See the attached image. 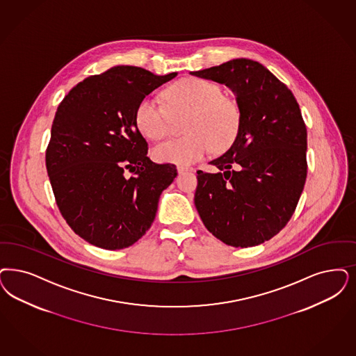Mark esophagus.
<instances>
[{
    "label": "esophagus",
    "mask_w": 356,
    "mask_h": 356,
    "mask_svg": "<svg viewBox=\"0 0 356 356\" xmlns=\"http://www.w3.org/2000/svg\"><path fill=\"white\" fill-rule=\"evenodd\" d=\"M192 171L191 168H188V167H183V165H177V172H179V175H181V173H184V172Z\"/></svg>",
    "instance_id": "1"
}]
</instances>
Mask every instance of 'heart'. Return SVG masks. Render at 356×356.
Masks as SVG:
<instances>
[{
    "instance_id": "1",
    "label": "heart",
    "mask_w": 356,
    "mask_h": 356,
    "mask_svg": "<svg viewBox=\"0 0 356 356\" xmlns=\"http://www.w3.org/2000/svg\"><path fill=\"white\" fill-rule=\"evenodd\" d=\"M168 111L156 98L145 97L135 109V124L151 140H161L171 131V114L192 111L188 135L154 148V158L165 163L192 164L202 159L210 149L225 151L233 145L239 130V111L229 98L222 97L217 84L189 77L177 81L165 93Z\"/></svg>"
}]
</instances>
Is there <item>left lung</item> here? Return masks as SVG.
I'll return each mask as SVG.
<instances>
[{"mask_svg":"<svg viewBox=\"0 0 356 356\" xmlns=\"http://www.w3.org/2000/svg\"><path fill=\"white\" fill-rule=\"evenodd\" d=\"M229 86L239 108L233 146L197 171L195 205L223 243L252 247L280 233L307 180V126L293 93L260 63L234 59L191 72Z\"/></svg>","mask_w":356,"mask_h":356,"instance_id":"8db88e82","label":"left lung"}]
</instances>
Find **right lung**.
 Returning a JSON list of instances; mask_svg holds the SVG:
<instances>
[{"label": "right lung", "mask_w": 356, "mask_h": 356, "mask_svg": "<svg viewBox=\"0 0 356 356\" xmlns=\"http://www.w3.org/2000/svg\"><path fill=\"white\" fill-rule=\"evenodd\" d=\"M176 74L118 65L86 77L59 104L46 167L63 218L88 243L126 248L155 220L160 195L177 170L149 160L135 109Z\"/></svg>", "instance_id": "obj_1"}]
</instances>
